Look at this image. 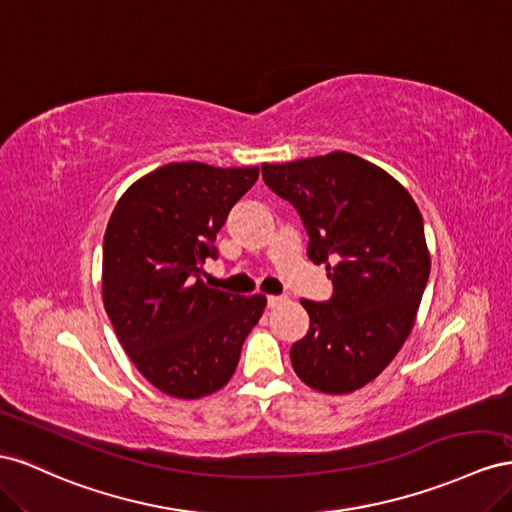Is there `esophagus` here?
I'll return each mask as SVG.
<instances>
[{"instance_id":"1","label":"esophagus","mask_w":512,"mask_h":512,"mask_svg":"<svg viewBox=\"0 0 512 512\" xmlns=\"http://www.w3.org/2000/svg\"><path fill=\"white\" fill-rule=\"evenodd\" d=\"M283 302H285L283 296H268V306H270V309H276V306L283 304Z\"/></svg>"}]
</instances>
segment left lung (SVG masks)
<instances>
[{
    "mask_svg": "<svg viewBox=\"0 0 512 512\" xmlns=\"http://www.w3.org/2000/svg\"><path fill=\"white\" fill-rule=\"evenodd\" d=\"M261 173L298 210L306 253L334 287L328 302L302 300L311 326L291 345V364L319 392H354L412 332L431 272L420 210L390 173L349 152L266 163Z\"/></svg>",
    "mask_w": 512,
    "mask_h": 512,
    "instance_id": "obj_1",
    "label": "left lung"
}]
</instances>
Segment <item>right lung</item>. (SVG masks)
Here are the masks:
<instances>
[{
	"instance_id": "obj_1",
	"label": "right lung",
	"mask_w": 512,
	"mask_h": 512,
	"mask_svg": "<svg viewBox=\"0 0 512 512\" xmlns=\"http://www.w3.org/2000/svg\"><path fill=\"white\" fill-rule=\"evenodd\" d=\"M259 167L169 163L120 197L102 242V302L139 373L175 399L221 390L266 296L203 283L216 233Z\"/></svg>"
}]
</instances>
